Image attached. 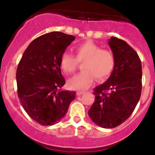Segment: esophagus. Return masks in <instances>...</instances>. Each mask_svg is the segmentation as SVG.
<instances>
[{
    "label": "esophagus",
    "mask_w": 155,
    "mask_h": 155,
    "mask_svg": "<svg viewBox=\"0 0 155 155\" xmlns=\"http://www.w3.org/2000/svg\"><path fill=\"white\" fill-rule=\"evenodd\" d=\"M85 93V91H77V95L78 96H81V95Z\"/></svg>",
    "instance_id": "34e87169"
}]
</instances>
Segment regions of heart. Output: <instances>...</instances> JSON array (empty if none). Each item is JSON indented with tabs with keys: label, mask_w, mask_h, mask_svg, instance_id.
Returning a JSON list of instances; mask_svg holds the SVG:
<instances>
[{
	"label": "heart",
	"mask_w": 155,
	"mask_h": 155,
	"mask_svg": "<svg viewBox=\"0 0 155 155\" xmlns=\"http://www.w3.org/2000/svg\"><path fill=\"white\" fill-rule=\"evenodd\" d=\"M76 58L69 53L62 54L60 60L61 70L65 73H73L78 68L79 62H83V71L69 80V86L73 89L85 90L97 80L104 81L113 71L115 59L113 53L91 41L79 43L75 47Z\"/></svg>",
	"instance_id": "1"
}]
</instances>
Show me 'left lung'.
<instances>
[{
  "label": "left lung",
  "instance_id": "obj_1",
  "mask_svg": "<svg viewBox=\"0 0 155 155\" xmlns=\"http://www.w3.org/2000/svg\"><path fill=\"white\" fill-rule=\"evenodd\" d=\"M109 45L115 64L106 82L94 89L95 100L88 115L98 126L113 128L131 115L142 91V64L135 50L124 40L111 37Z\"/></svg>",
  "mask_w": 155,
  "mask_h": 155
}]
</instances>
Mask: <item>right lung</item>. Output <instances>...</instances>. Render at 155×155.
Masks as SVG:
<instances>
[{"label": "right lung", "instance_id": "1", "mask_svg": "<svg viewBox=\"0 0 155 155\" xmlns=\"http://www.w3.org/2000/svg\"><path fill=\"white\" fill-rule=\"evenodd\" d=\"M75 37L53 31L33 40L24 51L16 70L18 97L25 111L41 125H53L66 115L76 92L58 91L62 54Z\"/></svg>", "mask_w": 155, "mask_h": 155}]
</instances>
